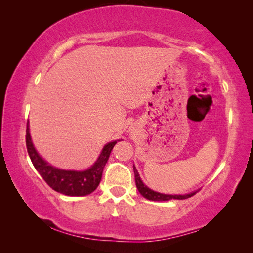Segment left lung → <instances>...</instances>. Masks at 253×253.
Here are the masks:
<instances>
[{
	"label": "left lung",
	"mask_w": 253,
	"mask_h": 253,
	"mask_svg": "<svg viewBox=\"0 0 253 253\" xmlns=\"http://www.w3.org/2000/svg\"><path fill=\"white\" fill-rule=\"evenodd\" d=\"M133 173H135V179H136V186L137 189L141 195L148 199V200H152V201H169L171 200V199H177V200H184V199L190 198L192 196L196 195L197 191H193L190 193H187V195H165V193H160L157 191H153L152 189H150L149 187L143 184L140 176L138 174V170L133 165Z\"/></svg>",
	"instance_id": "left-lung-1"
}]
</instances>
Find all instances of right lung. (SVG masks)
I'll use <instances>...</instances> for the list:
<instances>
[{
    "mask_svg": "<svg viewBox=\"0 0 253 253\" xmlns=\"http://www.w3.org/2000/svg\"><path fill=\"white\" fill-rule=\"evenodd\" d=\"M120 140L106 143L102 149L100 157L90 169L85 170H66L52 166L42 159L34 147L29 132V123H27L26 130V146L32 164L38 173L55 190L66 196H87L93 192L99 186L103 169L110 158L113 147Z\"/></svg>",
    "mask_w": 253,
    "mask_h": 253,
    "instance_id": "add662e5",
    "label": "right lung"
}]
</instances>
